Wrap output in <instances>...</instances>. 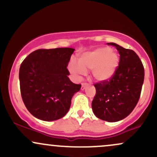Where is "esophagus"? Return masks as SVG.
Returning a JSON list of instances; mask_svg holds the SVG:
<instances>
[{
    "instance_id": "1",
    "label": "esophagus",
    "mask_w": 157,
    "mask_h": 157,
    "mask_svg": "<svg viewBox=\"0 0 157 157\" xmlns=\"http://www.w3.org/2000/svg\"><path fill=\"white\" fill-rule=\"evenodd\" d=\"M88 83H86V82H83V83H82V86H81V89L82 90H84L85 89H86V86H88Z\"/></svg>"
}]
</instances>
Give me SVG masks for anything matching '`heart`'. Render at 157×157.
Here are the masks:
<instances>
[{
	"instance_id": "b5f03b06",
	"label": "heart",
	"mask_w": 157,
	"mask_h": 157,
	"mask_svg": "<svg viewBox=\"0 0 157 157\" xmlns=\"http://www.w3.org/2000/svg\"><path fill=\"white\" fill-rule=\"evenodd\" d=\"M120 63V56L108 46L97 48L81 55L78 64L71 61L68 69L75 76L84 75L91 71L95 80L100 82L109 80L114 75Z\"/></svg>"
}]
</instances>
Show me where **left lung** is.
Listing matches in <instances>:
<instances>
[{
	"instance_id": "left-lung-1",
	"label": "left lung",
	"mask_w": 157,
	"mask_h": 157,
	"mask_svg": "<svg viewBox=\"0 0 157 157\" xmlns=\"http://www.w3.org/2000/svg\"><path fill=\"white\" fill-rule=\"evenodd\" d=\"M120 63L114 75L109 80L94 84L96 94L91 103L97 117L107 122H117L132 112L140 97L145 70L142 61L131 49L114 43Z\"/></svg>"
}]
</instances>
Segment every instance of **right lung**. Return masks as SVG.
I'll return each mask as SVG.
<instances>
[{
    "label": "right lung",
    "mask_w": 157,
    "mask_h": 157,
    "mask_svg": "<svg viewBox=\"0 0 157 157\" xmlns=\"http://www.w3.org/2000/svg\"><path fill=\"white\" fill-rule=\"evenodd\" d=\"M74 52L72 48H41L29 54L21 63V97L36 118L54 121L63 117L69 110L73 95L81 88L68 77L67 66Z\"/></svg>",
    "instance_id": "obj_1"
}]
</instances>
